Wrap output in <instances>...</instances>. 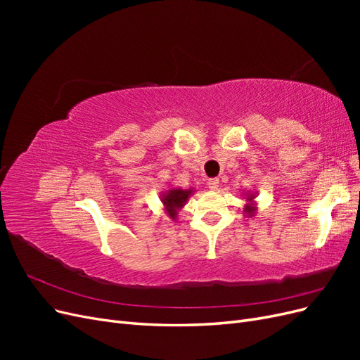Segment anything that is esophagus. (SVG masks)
Masks as SVG:
<instances>
[{
  "label": "esophagus",
  "instance_id": "34e87169",
  "mask_svg": "<svg viewBox=\"0 0 360 360\" xmlns=\"http://www.w3.org/2000/svg\"><path fill=\"white\" fill-rule=\"evenodd\" d=\"M207 186H209L210 191H217V189H219V180L210 179L209 181H207Z\"/></svg>",
  "mask_w": 360,
  "mask_h": 360
}]
</instances>
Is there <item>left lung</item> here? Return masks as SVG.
I'll use <instances>...</instances> for the list:
<instances>
[{
    "instance_id": "left-lung-1",
    "label": "left lung",
    "mask_w": 360,
    "mask_h": 360,
    "mask_svg": "<svg viewBox=\"0 0 360 360\" xmlns=\"http://www.w3.org/2000/svg\"><path fill=\"white\" fill-rule=\"evenodd\" d=\"M255 198H257V193L255 192H246L243 195V200L246 201L245 207H243V213L246 216H254L257 213V202H255Z\"/></svg>"
}]
</instances>
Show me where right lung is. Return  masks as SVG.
Returning a JSON list of instances; mask_svg holds the SVG:
<instances>
[{"label": "right lung", "instance_id": "obj_1", "mask_svg": "<svg viewBox=\"0 0 360 360\" xmlns=\"http://www.w3.org/2000/svg\"><path fill=\"white\" fill-rule=\"evenodd\" d=\"M193 188L181 189V188H169L160 192V201L163 204V210L171 217L172 221L177 219L179 212L186 205L188 200L193 195Z\"/></svg>", "mask_w": 360, "mask_h": 360}]
</instances>
